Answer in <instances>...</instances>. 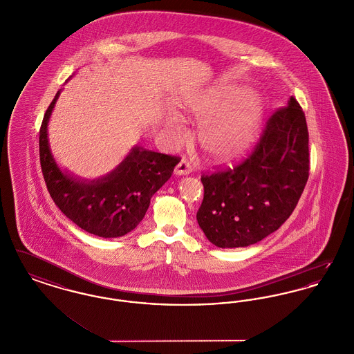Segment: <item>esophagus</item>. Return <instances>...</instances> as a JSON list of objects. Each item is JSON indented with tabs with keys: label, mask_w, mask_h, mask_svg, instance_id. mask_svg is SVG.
<instances>
[{
	"label": "esophagus",
	"mask_w": 354,
	"mask_h": 354,
	"mask_svg": "<svg viewBox=\"0 0 354 354\" xmlns=\"http://www.w3.org/2000/svg\"><path fill=\"white\" fill-rule=\"evenodd\" d=\"M192 172V166H191V162L188 159L183 158L175 167V174L176 175H188Z\"/></svg>",
	"instance_id": "1"
}]
</instances>
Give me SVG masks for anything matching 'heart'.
Listing matches in <instances>:
<instances>
[{"label": "heart", "instance_id": "obj_1", "mask_svg": "<svg viewBox=\"0 0 354 354\" xmlns=\"http://www.w3.org/2000/svg\"><path fill=\"white\" fill-rule=\"evenodd\" d=\"M245 98L244 90H235L203 107V113L232 107L228 113L207 120L201 133L203 146L218 159H232L252 143L261 119V106L254 98ZM175 130L180 133V127Z\"/></svg>", "mask_w": 354, "mask_h": 354}]
</instances>
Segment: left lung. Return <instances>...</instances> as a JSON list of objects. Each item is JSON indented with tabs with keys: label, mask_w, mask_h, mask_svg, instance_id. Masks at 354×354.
<instances>
[{
	"label": "left lung",
	"mask_w": 354,
	"mask_h": 354,
	"mask_svg": "<svg viewBox=\"0 0 354 354\" xmlns=\"http://www.w3.org/2000/svg\"><path fill=\"white\" fill-rule=\"evenodd\" d=\"M309 134L290 97L266 122L251 152L232 167L203 174L196 219L220 248L247 247L274 232L295 211L309 178Z\"/></svg>",
	"instance_id": "obj_1"
}]
</instances>
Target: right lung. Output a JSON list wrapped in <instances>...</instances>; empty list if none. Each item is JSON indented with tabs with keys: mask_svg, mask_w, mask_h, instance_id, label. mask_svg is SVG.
Returning a JSON list of instances; mask_svg holds the SVG:
<instances>
[{
	"mask_svg": "<svg viewBox=\"0 0 354 354\" xmlns=\"http://www.w3.org/2000/svg\"><path fill=\"white\" fill-rule=\"evenodd\" d=\"M59 95L48 107L39 129V162L53 202L64 215L88 234L118 237L133 231L145 218L152 195L165 185L179 156L134 147L107 176L77 182L57 167L48 142V122Z\"/></svg>",
	"mask_w": 354,
	"mask_h": 354,
	"instance_id": "right-lung-1",
	"label": "right lung"
}]
</instances>
